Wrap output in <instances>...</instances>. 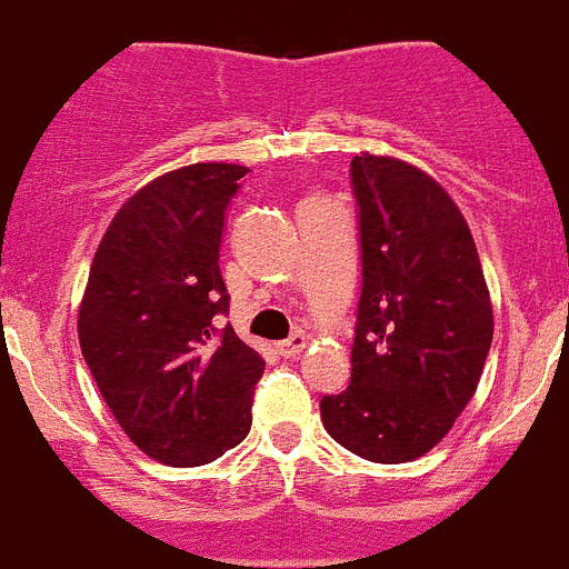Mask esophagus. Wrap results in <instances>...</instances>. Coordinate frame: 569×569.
I'll return each mask as SVG.
<instances>
[{"instance_id":"34e87169","label":"esophagus","mask_w":569,"mask_h":569,"mask_svg":"<svg viewBox=\"0 0 569 569\" xmlns=\"http://www.w3.org/2000/svg\"><path fill=\"white\" fill-rule=\"evenodd\" d=\"M306 335H302V331H293V335H290L288 340H281L279 343V352L284 358H293V356H299V352H302V349H306Z\"/></svg>"}]
</instances>
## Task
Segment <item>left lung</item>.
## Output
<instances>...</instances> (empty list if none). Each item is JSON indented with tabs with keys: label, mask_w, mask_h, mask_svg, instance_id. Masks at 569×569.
<instances>
[{
	"label": "left lung",
	"mask_w": 569,
	"mask_h": 569,
	"mask_svg": "<svg viewBox=\"0 0 569 569\" xmlns=\"http://www.w3.org/2000/svg\"><path fill=\"white\" fill-rule=\"evenodd\" d=\"M361 297L347 390L320 399L340 447L402 465L426 456L476 393L493 311L479 252L447 190L397 158H352Z\"/></svg>",
	"instance_id": "1"
}]
</instances>
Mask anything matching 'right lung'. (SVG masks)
<instances>
[{
	"mask_svg": "<svg viewBox=\"0 0 569 569\" xmlns=\"http://www.w3.org/2000/svg\"><path fill=\"white\" fill-rule=\"evenodd\" d=\"M247 167L190 163L120 208L79 311L81 356L131 443L172 467L208 465L249 435L263 376L229 322L226 211Z\"/></svg>",
	"mask_w": 569,
	"mask_h": 569,
	"instance_id": "obj_1",
	"label": "right lung"
}]
</instances>
